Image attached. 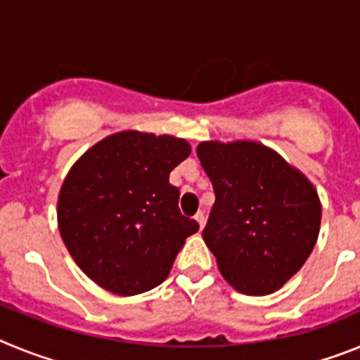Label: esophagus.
Here are the masks:
<instances>
[{"label": "esophagus", "mask_w": 360, "mask_h": 360, "mask_svg": "<svg viewBox=\"0 0 360 360\" xmlns=\"http://www.w3.org/2000/svg\"><path fill=\"white\" fill-rule=\"evenodd\" d=\"M195 219H196V221H198L200 229H203V225H205V214H203V212H196Z\"/></svg>", "instance_id": "obj_1"}]
</instances>
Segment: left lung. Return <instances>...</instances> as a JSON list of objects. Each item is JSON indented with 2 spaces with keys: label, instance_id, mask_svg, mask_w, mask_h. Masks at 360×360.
<instances>
[{
  "label": "left lung",
  "instance_id": "left-lung-1",
  "mask_svg": "<svg viewBox=\"0 0 360 360\" xmlns=\"http://www.w3.org/2000/svg\"><path fill=\"white\" fill-rule=\"evenodd\" d=\"M216 202L202 236L232 288L266 295L297 272L316 247L321 202L314 184L259 142H200Z\"/></svg>",
  "mask_w": 360,
  "mask_h": 360
}]
</instances>
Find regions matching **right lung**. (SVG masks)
I'll use <instances>...</instances> for the list:
<instances>
[{
  "label": "right lung",
  "mask_w": 360,
  "mask_h": 360,
  "mask_svg": "<svg viewBox=\"0 0 360 360\" xmlns=\"http://www.w3.org/2000/svg\"><path fill=\"white\" fill-rule=\"evenodd\" d=\"M191 155L171 135L119 131L72 165L59 191L57 225L73 262L98 287L136 295L169 276L198 224L180 214L169 173Z\"/></svg>",
  "instance_id": "obj_1"
}]
</instances>
